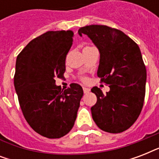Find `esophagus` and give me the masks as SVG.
<instances>
[{
  "label": "esophagus",
  "mask_w": 159,
  "mask_h": 159,
  "mask_svg": "<svg viewBox=\"0 0 159 159\" xmlns=\"http://www.w3.org/2000/svg\"><path fill=\"white\" fill-rule=\"evenodd\" d=\"M83 92H84L85 94H86V93H88V92H90V89L89 88H87V87H83Z\"/></svg>",
  "instance_id": "34e87169"
}]
</instances>
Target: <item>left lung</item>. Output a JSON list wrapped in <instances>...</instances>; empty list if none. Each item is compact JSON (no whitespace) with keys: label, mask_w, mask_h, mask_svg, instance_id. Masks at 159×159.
I'll use <instances>...</instances> for the list:
<instances>
[{"label":"left lung","mask_w":159,"mask_h":159,"mask_svg":"<svg viewBox=\"0 0 159 159\" xmlns=\"http://www.w3.org/2000/svg\"><path fill=\"white\" fill-rule=\"evenodd\" d=\"M100 52L97 76L109 85L104 95L94 87L97 97L91 108L93 120L103 131L117 134L128 129L138 119L143 106L147 78L145 65L138 44L122 31L92 25L79 29Z\"/></svg>","instance_id":"1"}]
</instances>
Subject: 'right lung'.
I'll return each instance as SVG.
<instances>
[{
    "label": "right lung",
    "mask_w": 159,
    "mask_h": 159,
    "mask_svg": "<svg viewBox=\"0 0 159 159\" xmlns=\"http://www.w3.org/2000/svg\"><path fill=\"white\" fill-rule=\"evenodd\" d=\"M73 36L72 30L48 31L16 58L14 85L21 111L31 128L46 138H61L72 129L83 96L77 83L64 91L55 84L56 77H63Z\"/></svg>",
    "instance_id": "right-lung-1"
}]
</instances>
